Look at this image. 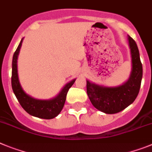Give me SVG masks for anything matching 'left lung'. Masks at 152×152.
Listing matches in <instances>:
<instances>
[{
	"label": "left lung",
	"instance_id": "obj_1",
	"mask_svg": "<svg viewBox=\"0 0 152 152\" xmlns=\"http://www.w3.org/2000/svg\"><path fill=\"white\" fill-rule=\"evenodd\" d=\"M132 69L129 80L118 87H104L86 81L87 95L95 108L106 114L118 113L136 99L141 87L142 64L139 51L134 39L129 36Z\"/></svg>",
	"mask_w": 152,
	"mask_h": 152
}]
</instances>
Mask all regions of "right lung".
Segmentation results:
<instances>
[{
	"instance_id": "add662e5",
	"label": "right lung",
	"mask_w": 152,
	"mask_h": 152,
	"mask_svg": "<svg viewBox=\"0 0 152 152\" xmlns=\"http://www.w3.org/2000/svg\"><path fill=\"white\" fill-rule=\"evenodd\" d=\"M22 41L23 39H21L19 46L13 56L12 76H11V85H12L13 91L22 108L27 113L37 118H44V119H51L55 118L60 114L63 109L68 90L73 85L76 80H73L70 83L66 84L65 87L62 89L60 94L53 99L39 100L32 98L26 94L22 89L18 80V66H17V60H18Z\"/></svg>"
}]
</instances>
